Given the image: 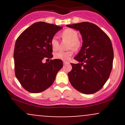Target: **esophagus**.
Returning a JSON list of instances; mask_svg holds the SVG:
<instances>
[{
    "label": "esophagus",
    "mask_w": 125,
    "mask_h": 125,
    "mask_svg": "<svg viewBox=\"0 0 125 125\" xmlns=\"http://www.w3.org/2000/svg\"><path fill=\"white\" fill-rule=\"evenodd\" d=\"M63 65H66V64H68L69 63L68 62H66V61H63Z\"/></svg>",
    "instance_id": "34e87169"
}]
</instances>
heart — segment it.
I'll return each instance as SVG.
<instances>
[{
	"mask_svg": "<svg viewBox=\"0 0 125 125\" xmlns=\"http://www.w3.org/2000/svg\"><path fill=\"white\" fill-rule=\"evenodd\" d=\"M61 36L63 39L69 40L68 48L77 50L80 48V41L78 39V33L76 31L71 28L66 29L62 32ZM51 45L54 51H56L59 50V42L56 37H53L51 39ZM73 54V50H70L66 51H59L56 52L54 54V57L56 59L66 61L68 60Z\"/></svg>",
	"mask_w": 125,
	"mask_h": 125,
	"instance_id": "heart-1",
	"label": "heart"
}]
</instances>
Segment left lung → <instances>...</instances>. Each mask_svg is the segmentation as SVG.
<instances>
[{
  "mask_svg": "<svg viewBox=\"0 0 125 125\" xmlns=\"http://www.w3.org/2000/svg\"><path fill=\"white\" fill-rule=\"evenodd\" d=\"M79 30L82 36L81 50L74 59L79 63H71L68 73L71 85L80 93L91 94L101 89L113 68L114 51L108 35L90 22L67 25Z\"/></svg>",
  "mask_w": 125,
  "mask_h": 125,
  "instance_id": "left-lung-1",
  "label": "left lung"
}]
</instances>
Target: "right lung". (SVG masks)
<instances>
[{
    "mask_svg": "<svg viewBox=\"0 0 125 125\" xmlns=\"http://www.w3.org/2000/svg\"><path fill=\"white\" fill-rule=\"evenodd\" d=\"M62 27L39 22L31 25L17 39L14 51L15 75L23 88L30 93H39L53 83L63 66L62 60L44 59L53 57L51 40Z\"/></svg>",
    "mask_w": 125,
    "mask_h": 125,
    "instance_id": "obj_1",
    "label": "right lung"
}]
</instances>
